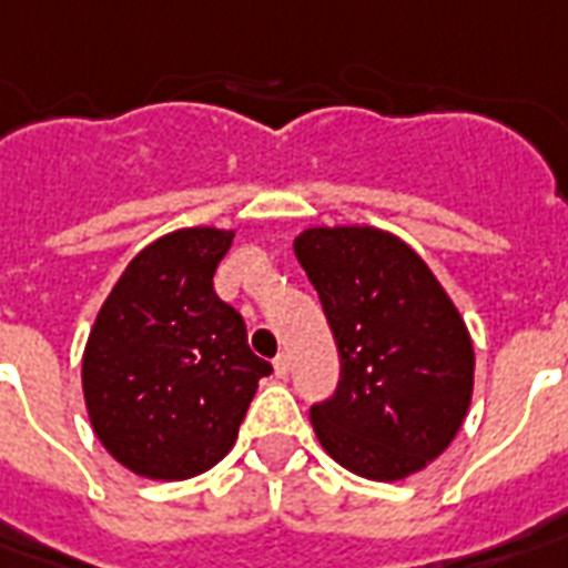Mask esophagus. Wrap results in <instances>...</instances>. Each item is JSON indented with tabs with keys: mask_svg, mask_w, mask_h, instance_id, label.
Wrapping results in <instances>:
<instances>
[{
	"mask_svg": "<svg viewBox=\"0 0 568 568\" xmlns=\"http://www.w3.org/2000/svg\"><path fill=\"white\" fill-rule=\"evenodd\" d=\"M272 367H275V376L278 379H287V373H290V358L284 353L275 355V362H272Z\"/></svg>",
	"mask_w": 568,
	"mask_h": 568,
	"instance_id": "1",
	"label": "esophagus"
}]
</instances>
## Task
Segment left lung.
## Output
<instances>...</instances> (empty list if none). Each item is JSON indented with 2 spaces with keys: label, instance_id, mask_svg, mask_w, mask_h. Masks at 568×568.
<instances>
[{
  "label": "left lung",
  "instance_id": "1",
  "mask_svg": "<svg viewBox=\"0 0 568 568\" xmlns=\"http://www.w3.org/2000/svg\"><path fill=\"white\" fill-rule=\"evenodd\" d=\"M296 257L341 355V382L311 406L334 463L367 480H403L442 456L465 420L474 346L420 257L376 227H311Z\"/></svg>",
  "mask_w": 568,
  "mask_h": 568
}]
</instances>
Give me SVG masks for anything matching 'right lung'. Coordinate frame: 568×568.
<instances>
[{"mask_svg": "<svg viewBox=\"0 0 568 568\" xmlns=\"http://www.w3.org/2000/svg\"><path fill=\"white\" fill-rule=\"evenodd\" d=\"M234 234L183 227L135 254L88 334L82 390L97 438L151 480H189L231 450L257 379L236 307L215 296Z\"/></svg>", "mask_w": 568, "mask_h": 568, "instance_id": "1", "label": "right lung"}]
</instances>
